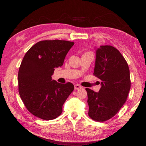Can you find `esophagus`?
Returning <instances> with one entry per match:
<instances>
[{
	"mask_svg": "<svg viewBox=\"0 0 146 146\" xmlns=\"http://www.w3.org/2000/svg\"><path fill=\"white\" fill-rule=\"evenodd\" d=\"M82 88V86H80L79 84H75V90H78V89H80Z\"/></svg>",
	"mask_w": 146,
	"mask_h": 146,
	"instance_id": "34e87169",
	"label": "esophagus"
}]
</instances>
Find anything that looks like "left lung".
Returning a JSON list of instances; mask_svg holds the SVG:
<instances>
[{
  "instance_id": "1",
  "label": "left lung",
  "mask_w": 146,
  "mask_h": 146,
  "mask_svg": "<svg viewBox=\"0 0 146 146\" xmlns=\"http://www.w3.org/2000/svg\"><path fill=\"white\" fill-rule=\"evenodd\" d=\"M94 75L101 80L98 92L89 88L88 115L93 120L104 122L114 117L126 101L131 88L129 69L118 49L111 46L95 47Z\"/></svg>"
}]
</instances>
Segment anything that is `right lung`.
<instances>
[{
	"label": "right lung",
	"instance_id": "right-lung-1",
	"mask_svg": "<svg viewBox=\"0 0 146 146\" xmlns=\"http://www.w3.org/2000/svg\"><path fill=\"white\" fill-rule=\"evenodd\" d=\"M73 42L53 40L36 43L27 51L18 73L20 97L29 112L50 120L62 112V106L74 90L72 83L51 79L55 68L63 65Z\"/></svg>",
	"mask_w": 146,
	"mask_h": 146
}]
</instances>
